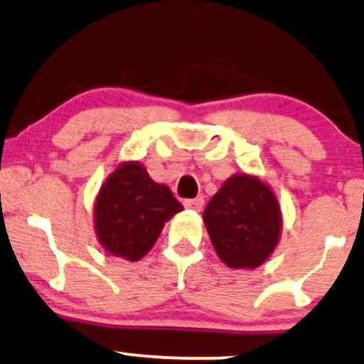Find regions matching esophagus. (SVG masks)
Instances as JSON below:
<instances>
[{
  "mask_svg": "<svg viewBox=\"0 0 364 364\" xmlns=\"http://www.w3.org/2000/svg\"><path fill=\"white\" fill-rule=\"evenodd\" d=\"M203 196H196V198H191V200H185V207L190 208V210H195V212H200L201 208H203Z\"/></svg>",
  "mask_w": 364,
  "mask_h": 364,
  "instance_id": "obj_1",
  "label": "esophagus"
}]
</instances>
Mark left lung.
<instances>
[{
    "label": "left lung",
    "instance_id": "8db88e82",
    "mask_svg": "<svg viewBox=\"0 0 364 364\" xmlns=\"http://www.w3.org/2000/svg\"><path fill=\"white\" fill-rule=\"evenodd\" d=\"M203 222L217 256L232 269H254L273 254L283 229L277 195L254 174H234L212 196Z\"/></svg>",
    "mask_w": 364,
    "mask_h": 364
}]
</instances>
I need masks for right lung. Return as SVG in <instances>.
<instances>
[{
	"label": "right lung",
	"instance_id": "obj_1",
	"mask_svg": "<svg viewBox=\"0 0 364 364\" xmlns=\"http://www.w3.org/2000/svg\"><path fill=\"white\" fill-rule=\"evenodd\" d=\"M183 205L139 161L122 163L105 179L93 208L100 246L115 257L139 261L151 251L166 222Z\"/></svg>",
	"mask_w": 364,
	"mask_h": 364
}]
</instances>
